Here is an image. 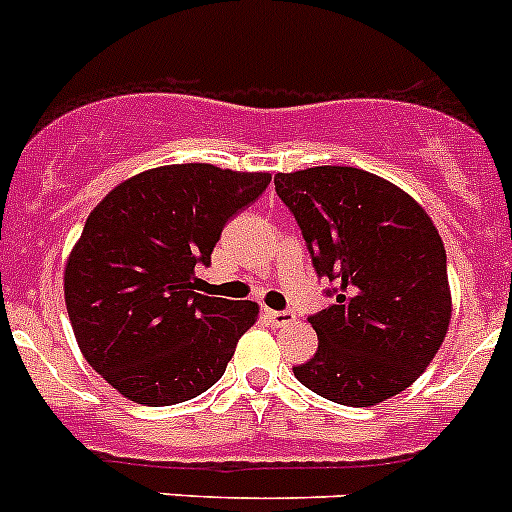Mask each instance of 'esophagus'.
<instances>
[{
	"label": "esophagus",
	"instance_id": "1",
	"mask_svg": "<svg viewBox=\"0 0 512 512\" xmlns=\"http://www.w3.org/2000/svg\"><path fill=\"white\" fill-rule=\"evenodd\" d=\"M266 320L271 322V325L276 327H284V325H292L297 317H294V312H276V309H266Z\"/></svg>",
	"mask_w": 512,
	"mask_h": 512
}]
</instances>
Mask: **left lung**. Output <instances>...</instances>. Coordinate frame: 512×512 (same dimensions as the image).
Masks as SVG:
<instances>
[{
  "mask_svg": "<svg viewBox=\"0 0 512 512\" xmlns=\"http://www.w3.org/2000/svg\"><path fill=\"white\" fill-rule=\"evenodd\" d=\"M274 185L314 271L335 281V304L309 317L320 345L294 368L297 381L342 406H375L406 391L452 320L447 251L426 210L358 167L279 172Z\"/></svg>",
  "mask_w": 512,
  "mask_h": 512,
  "instance_id": "left-lung-1",
  "label": "left lung"
}]
</instances>
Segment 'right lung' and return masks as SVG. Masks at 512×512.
I'll return each instance as SVG.
<instances>
[{"instance_id":"obj_1","label":"right lung","mask_w":512,"mask_h":512,"mask_svg":"<svg viewBox=\"0 0 512 512\" xmlns=\"http://www.w3.org/2000/svg\"><path fill=\"white\" fill-rule=\"evenodd\" d=\"M269 172L167 164L134 175L91 210L65 264V307L83 358L124 398L190 401L220 381L256 302L195 292L223 225Z\"/></svg>"}]
</instances>
